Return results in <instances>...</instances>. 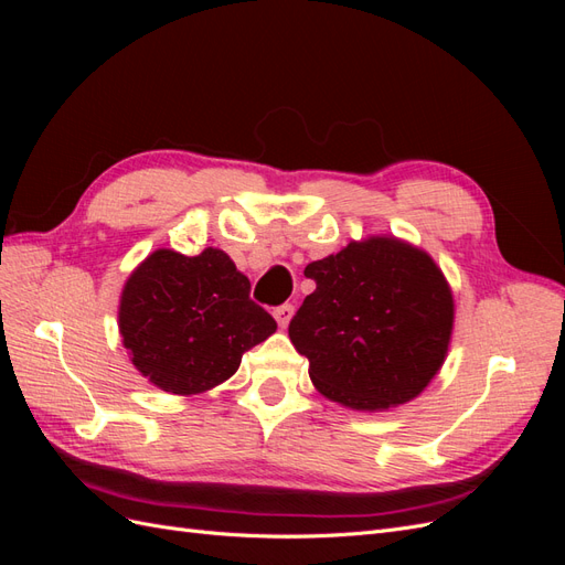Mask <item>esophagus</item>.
Segmentation results:
<instances>
[{"instance_id": "esophagus-1", "label": "esophagus", "mask_w": 565, "mask_h": 565, "mask_svg": "<svg viewBox=\"0 0 565 565\" xmlns=\"http://www.w3.org/2000/svg\"><path fill=\"white\" fill-rule=\"evenodd\" d=\"M273 316H276L280 328H287L289 320H292V316H295V306L292 303H282V306H278L276 311H273Z\"/></svg>"}]
</instances>
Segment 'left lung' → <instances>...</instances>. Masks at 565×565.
<instances>
[{
    "label": "left lung",
    "instance_id": "1",
    "mask_svg": "<svg viewBox=\"0 0 565 565\" xmlns=\"http://www.w3.org/2000/svg\"><path fill=\"white\" fill-rule=\"evenodd\" d=\"M316 292L289 320L324 398L353 409L413 401L446 361L455 306L440 268L396 237H370L303 270Z\"/></svg>",
    "mask_w": 565,
    "mask_h": 565
}]
</instances>
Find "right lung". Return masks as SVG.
I'll list each match as a JSON object with an SVG mask.
<instances>
[{
    "label": "right lung",
    "mask_w": 565,
    "mask_h": 565,
    "mask_svg": "<svg viewBox=\"0 0 565 565\" xmlns=\"http://www.w3.org/2000/svg\"><path fill=\"white\" fill-rule=\"evenodd\" d=\"M276 320L249 299V280L231 256L152 252L119 301L122 344L148 382L191 396L226 382L243 353L276 332Z\"/></svg>",
    "instance_id": "add662e5"
}]
</instances>
